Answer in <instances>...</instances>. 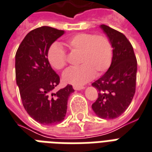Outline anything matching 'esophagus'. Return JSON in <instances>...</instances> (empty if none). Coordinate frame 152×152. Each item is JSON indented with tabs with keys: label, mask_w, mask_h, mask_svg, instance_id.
Returning <instances> with one entry per match:
<instances>
[{
	"label": "esophagus",
	"mask_w": 152,
	"mask_h": 152,
	"mask_svg": "<svg viewBox=\"0 0 152 152\" xmlns=\"http://www.w3.org/2000/svg\"><path fill=\"white\" fill-rule=\"evenodd\" d=\"M73 88L75 89V90H76V91H80V90H83V89H84L85 87H84V86H83L74 85L73 86Z\"/></svg>",
	"instance_id": "1"
}]
</instances>
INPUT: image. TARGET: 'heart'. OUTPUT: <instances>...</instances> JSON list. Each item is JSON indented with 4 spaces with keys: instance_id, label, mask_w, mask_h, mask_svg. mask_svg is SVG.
<instances>
[{
    "instance_id": "heart-1",
    "label": "heart",
    "mask_w": 152,
    "mask_h": 152,
    "mask_svg": "<svg viewBox=\"0 0 152 152\" xmlns=\"http://www.w3.org/2000/svg\"><path fill=\"white\" fill-rule=\"evenodd\" d=\"M66 45L72 53H80L77 60L80 66L64 72L62 78L65 83L82 85L91 80L95 75H102L109 69L112 61L113 48L109 37L104 34L79 33L68 38ZM47 59L57 70L66 66V53L58 43L50 46Z\"/></svg>"
}]
</instances>
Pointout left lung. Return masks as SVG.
I'll use <instances>...</instances> for the list:
<instances>
[{"mask_svg":"<svg viewBox=\"0 0 152 152\" xmlns=\"http://www.w3.org/2000/svg\"><path fill=\"white\" fill-rule=\"evenodd\" d=\"M113 47L110 68L104 75L92 83L98 91V99L92 109L99 117L113 119L127 109L136 86L137 60L131 42L124 34L102 25Z\"/></svg>","mask_w":152,"mask_h":152,"instance_id":"1","label":"left lung"}]
</instances>
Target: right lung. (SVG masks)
<instances>
[{
    "label": "right lung",
    "instance_id": "add662e5",
    "mask_svg": "<svg viewBox=\"0 0 152 152\" xmlns=\"http://www.w3.org/2000/svg\"><path fill=\"white\" fill-rule=\"evenodd\" d=\"M63 30L50 26L33 29L19 45L15 58L16 80L24 108L29 116L43 125L63 120L69 95L75 90L68 85L57 92L60 77L47 59V51Z\"/></svg>",
    "mask_w": 152,
    "mask_h": 152
}]
</instances>
